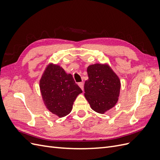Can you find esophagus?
Instances as JSON below:
<instances>
[{"label":"esophagus","instance_id":"esophagus-1","mask_svg":"<svg viewBox=\"0 0 160 160\" xmlns=\"http://www.w3.org/2000/svg\"><path fill=\"white\" fill-rule=\"evenodd\" d=\"M78 85L80 87V88L82 89V91H83L84 90V83H83V82H81V83H79Z\"/></svg>","mask_w":160,"mask_h":160}]
</instances>
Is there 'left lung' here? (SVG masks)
Returning <instances> with one entry per match:
<instances>
[{
	"instance_id": "1",
	"label": "left lung",
	"mask_w": 160,
	"mask_h": 160,
	"mask_svg": "<svg viewBox=\"0 0 160 160\" xmlns=\"http://www.w3.org/2000/svg\"><path fill=\"white\" fill-rule=\"evenodd\" d=\"M87 71L89 79L84 85V95L92 109L97 113H105L118 102L120 79L107 63L91 65Z\"/></svg>"
}]
</instances>
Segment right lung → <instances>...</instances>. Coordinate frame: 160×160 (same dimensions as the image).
Wrapping results in <instances>:
<instances>
[{"instance_id": "right-lung-1", "label": "right lung", "mask_w": 160, "mask_h": 160, "mask_svg": "<svg viewBox=\"0 0 160 160\" xmlns=\"http://www.w3.org/2000/svg\"><path fill=\"white\" fill-rule=\"evenodd\" d=\"M39 88L47 109L59 118L71 113L77 97L83 92L71 74L53 63L48 65L43 72Z\"/></svg>"}]
</instances>
